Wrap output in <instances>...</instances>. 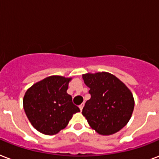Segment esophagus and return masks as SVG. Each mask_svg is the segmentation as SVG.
Listing matches in <instances>:
<instances>
[{
	"label": "esophagus",
	"mask_w": 159,
	"mask_h": 159,
	"mask_svg": "<svg viewBox=\"0 0 159 159\" xmlns=\"http://www.w3.org/2000/svg\"><path fill=\"white\" fill-rule=\"evenodd\" d=\"M84 103H82V104H80V110H82V109H83V108H84Z\"/></svg>",
	"instance_id": "1"
}]
</instances>
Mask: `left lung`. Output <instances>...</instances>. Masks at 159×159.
I'll use <instances>...</instances> for the list:
<instances>
[{
  "label": "left lung",
  "mask_w": 159,
  "mask_h": 159,
  "mask_svg": "<svg viewBox=\"0 0 159 159\" xmlns=\"http://www.w3.org/2000/svg\"><path fill=\"white\" fill-rule=\"evenodd\" d=\"M82 77L91 95L82 110L89 126L101 135L119 132L129 121L134 111L131 91L108 72L87 73Z\"/></svg>",
  "instance_id": "left-lung-1"
}]
</instances>
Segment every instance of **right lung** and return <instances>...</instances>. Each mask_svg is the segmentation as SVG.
<instances>
[{
	"mask_svg": "<svg viewBox=\"0 0 159 159\" xmlns=\"http://www.w3.org/2000/svg\"><path fill=\"white\" fill-rule=\"evenodd\" d=\"M72 78L49 76L27 89L23 107L27 118L35 129L54 135L68 125L74 114L80 112L67 93Z\"/></svg>",
	"mask_w": 159,
	"mask_h": 159,
	"instance_id": "1",
	"label": "right lung"
}]
</instances>
